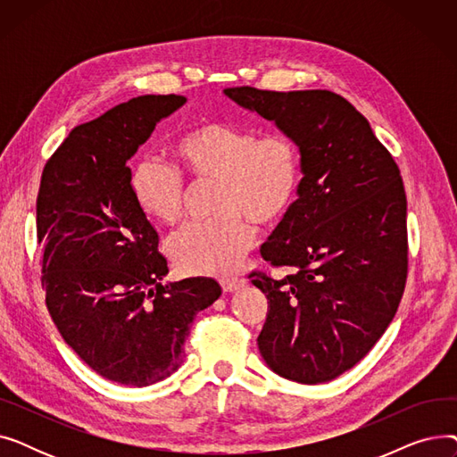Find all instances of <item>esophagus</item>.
<instances>
[{
	"label": "esophagus",
	"mask_w": 457,
	"mask_h": 457,
	"mask_svg": "<svg viewBox=\"0 0 457 457\" xmlns=\"http://www.w3.org/2000/svg\"><path fill=\"white\" fill-rule=\"evenodd\" d=\"M220 285H222L224 293H233V291L241 289V287H245L246 279L238 278V276H226V278H220Z\"/></svg>",
	"instance_id": "obj_1"
}]
</instances>
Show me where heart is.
<instances>
[{
	"instance_id": "obj_1",
	"label": "heart",
	"mask_w": 457,
	"mask_h": 457,
	"mask_svg": "<svg viewBox=\"0 0 457 457\" xmlns=\"http://www.w3.org/2000/svg\"><path fill=\"white\" fill-rule=\"evenodd\" d=\"M179 170L195 179H216V212L168 241V255L187 274H226L255 243L252 221L270 228L293 207L302 179L296 142L279 133L257 137L248 128L200 122L183 131L172 148ZM140 211L157 224L174 226L183 216L181 176L157 161H140L131 174Z\"/></svg>"
}]
</instances>
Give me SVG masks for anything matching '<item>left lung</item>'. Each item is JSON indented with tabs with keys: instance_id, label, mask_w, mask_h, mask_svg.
<instances>
[{
	"instance_id": "1",
	"label": "left lung",
	"mask_w": 457,
	"mask_h": 457,
	"mask_svg": "<svg viewBox=\"0 0 457 457\" xmlns=\"http://www.w3.org/2000/svg\"><path fill=\"white\" fill-rule=\"evenodd\" d=\"M300 150L298 200L261 255L291 274H250L269 315L257 346L281 378L341 376L386 333L407 276V202L400 170L369 120L329 90L226 88Z\"/></svg>"
}]
</instances>
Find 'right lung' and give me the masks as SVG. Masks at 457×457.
Instances as JSON below:
<instances>
[{"instance_id": "add662e5", "label": "right lung", "mask_w": 457, "mask_h": 457, "mask_svg": "<svg viewBox=\"0 0 457 457\" xmlns=\"http://www.w3.org/2000/svg\"><path fill=\"white\" fill-rule=\"evenodd\" d=\"M185 96H138L71 129L46 162L37 198L42 287L64 343L105 379L146 387L174 374L212 278L162 283L159 233L131 190L128 161Z\"/></svg>"}]
</instances>
